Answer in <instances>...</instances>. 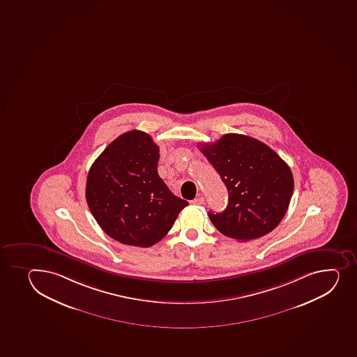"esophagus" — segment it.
<instances>
[{"instance_id": "1", "label": "esophagus", "mask_w": 357, "mask_h": 357, "mask_svg": "<svg viewBox=\"0 0 357 357\" xmlns=\"http://www.w3.org/2000/svg\"><path fill=\"white\" fill-rule=\"evenodd\" d=\"M204 202H205V199L202 198V197H197V198L195 199V200H192V204L193 205H198V206H200V205H204Z\"/></svg>"}]
</instances>
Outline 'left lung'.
<instances>
[{
	"label": "left lung",
	"mask_w": 357,
	"mask_h": 357,
	"mask_svg": "<svg viewBox=\"0 0 357 357\" xmlns=\"http://www.w3.org/2000/svg\"><path fill=\"white\" fill-rule=\"evenodd\" d=\"M200 150L227 188L226 210L208 212L218 231L239 241L272 231L284 217L294 190L286 162L260 140L238 133L224 135Z\"/></svg>",
	"instance_id": "obj_1"
}]
</instances>
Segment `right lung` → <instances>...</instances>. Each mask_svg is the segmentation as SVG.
I'll use <instances>...</instances> for the list:
<instances>
[{
	"label": "right lung",
	"mask_w": 357,
	"mask_h": 357,
	"mask_svg": "<svg viewBox=\"0 0 357 357\" xmlns=\"http://www.w3.org/2000/svg\"><path fill=\"white\" fill-rule=\"evenodd\" d=\"M159 147L132 130L116 138L89 171L85 198L107 236L130 246L150 247L172 228L188 202L158 174Z\"/></svg>",
	"instance_id": "right-lung-1"
}]
</instances>
